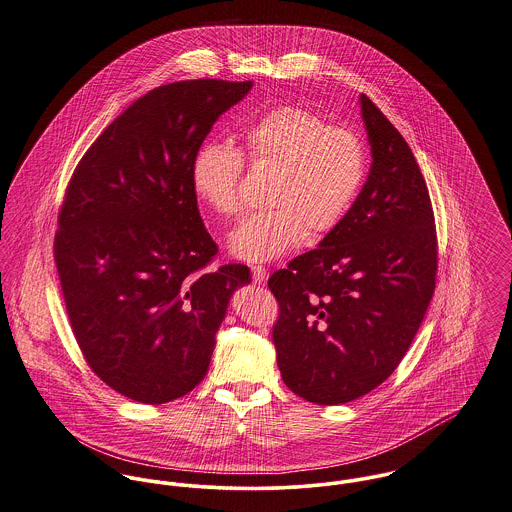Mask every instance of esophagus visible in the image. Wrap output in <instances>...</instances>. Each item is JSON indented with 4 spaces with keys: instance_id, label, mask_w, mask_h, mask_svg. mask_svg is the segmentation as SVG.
Listing matches in <instances>:
<instances>
[{
    "instance_id": "1",
    "label": "esophagus",
    "mask_w": 512,
    "mask_h": 512,
    "mask_svg": "<svg viewBox=\"0 0 512 512\" xmlns=\"http://www.w3.org/2000/svg\"><path fill=\"white\" fill-rule=\"evenodd\" d=\"M251 278H253V282H257V284L265 282V278H267L265 267H251Z\"/></svg>"
}]
</instances>
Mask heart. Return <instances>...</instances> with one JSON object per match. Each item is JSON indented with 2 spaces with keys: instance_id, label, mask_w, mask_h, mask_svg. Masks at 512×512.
Here are the masks:
<instances>
[{
  "instance_id": "obj_1",
  "label": "heart",
  "mask_w": 512,
  "mask_h": 512,
  "mask_svg": "<svg viewBox=\"0 0 512 512\" xmlns=\"http://www.w3.org/2000/svg\"><path fill=\"white\" fill-rule=\"evenodd\" d=\"M243 155L253 167L273 169L263 202L230 234V251L267 263L292 251L302 237L325 236L347 216L366 177L360 136L302 105H278L245 126L241 148L206 142L191 161L193 191L220 216L241 208Z\"/></svg>"
}]
</instances>
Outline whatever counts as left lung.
<instances>
[{
    "label": "left lung",
    "instance_id": "8db88e82",
    "mask_svg": "<svg viewBox=\"0 0 512 512\" xmlns=\"http://www.w3.org/2000/svg\"><path fill=\"white\" fill-rule=\"evenodd\" d=\"M368 179L347 216L269 278L284 384L317 405L349 403L392 376L433 300L438 245L425 177L366 97Z\"/></svg>",
    "mask_w": 512,
    "mask_h": 512
}]
</instances>
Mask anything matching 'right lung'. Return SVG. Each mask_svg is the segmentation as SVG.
<instances>
[{
  "label": "right lung",
  "instance_id": "obj_1",
  "mask_svg": "<svg viewBox=\"0 0 512 512\" xmlns=\"http://www.w3.org/2000/svg\"><path fill=\"white\" fill-rule=\"evenodd\" d=\"M253 81L191 79L134 101L91 144L66 187L54 261L89 368L115 392L159 405L195 390L239 263L210 269L191 161L212 124Z\"/></svg>",
  "mask_w": 512,
  "mask_h": 512
}]
</instances>
